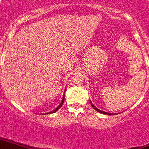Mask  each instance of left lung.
<instances>
[{"label":"left lung","instance_id":"left-lung-1","mask_svg":"<svg viewBox=\"0 0 149 149\" xmlns=\"http://www.w3.org/2000/svg\"><path fill=\"white\" fill-rule=\"evenodd\" d=\"M91 105H92V107L94 108V109H95V110H97V112H101V113H103V114H106V115H112V113H109V112H103V111H102V110L98 109H97V108L95 107V105H93L92 103H91Z\"/></svg>","mask_w":149,"mask_h":149}]
</instances>
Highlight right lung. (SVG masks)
<instances>
[{
	"label": "right lung",
	"instance_id": "add662e5",
	"mask_svg": "<svg viewBox=\"0 0 149 149\" xmlns=\"http://www.w3.org/2000/svg\"><path fill=\"white\" fill-rule=\"evenodd\" d=\"M65 96H63V97H62V103H61V104H60L59 105H58V107L56 108V109H55L54 110H53V111H52V112H47V113H45V114H48V113H54V112H55L57 111V110H58L60 109V108L62 107V104H63V102H64V99H65Z\"/></svg>",
	"mask_w": 149,
	"mask_h": 149
}]
</instances>
